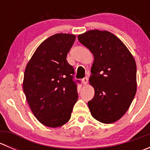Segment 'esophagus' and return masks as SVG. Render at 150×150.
<instances>
[{"instance_id":"esophagus-1","label":"esophagus","mask_w":150,"mask_h":150,"mask_svg":"<svg viewBox=\"0 0 150 150\" xmlns=\"http://www.w3.org/2000/svg\"><path fill=\"white\" fill-rule=\"evenodd\" d=\"M82 82H83V83L84 85L87 84L88 82V77H86V78H83Z\"/></svg>"}]
</instances>
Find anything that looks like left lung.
<instances>
[{
	"label": "left lung",
	"instance_id": "left-lung-1",
	"mask_svg": "<svg viewBox=\"0 0 150 150\" xmlns=\"http://www.w3.org/2000/svg\"><path fill=\"white\" fill-rule=\"evenodd\" d=\"M94 57L89 78L95 94L88 102L92 116L103 123L118 120L137 92V64L127 47L107 31L90 30L78 37Z\"/></svg>",
	"mask_w": 150,
	"mask_h": 150
}]
</instances>
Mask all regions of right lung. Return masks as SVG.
<instances>
[{"mask_svg":"<svg viewBox=\"0 0 150 150\" xmlns=\"http://www.w3.org/2000/svg\"><path fill=\"white\" fill-rule=\"evenodd\" d=\"M75 35L58 33L35 51L24 74L23 90L35 117L44 125L57 128L71 117L78 100L75 69L67 56Z\"/></svg>","mask_w":150,"mask_h":150,"instance_id":"obj_1","label":"right lung"}]
</instances>
